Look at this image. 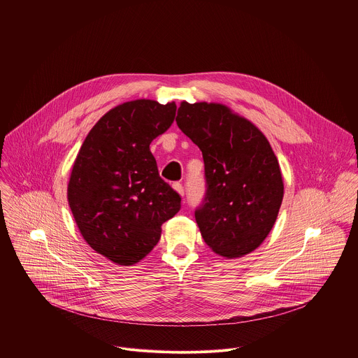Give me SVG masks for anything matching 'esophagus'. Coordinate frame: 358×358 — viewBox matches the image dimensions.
Instances as JSON below:
<instances>
[{
	"instance_id": "obj_1",
	"label": "esophagus",
	"mask_w": 358,
	"mask_h": 358,
	"mask_svg": "<svg viewBox=\"0 0 358 358\" xmlns=\"http://www.w3.org/2000/svg\"><path fill=\"white\" fill-rule=\"evenodd\" d=\"M173 188H174L181 196L184 195V187H182L180 182H174V184H173Z\"/></svg>"
}]
</instances>
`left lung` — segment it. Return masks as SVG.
I'll return each mask as SVG.
<instances>
[{"instance_id": "left-lung-1", "label": "left lung", "mask_w": 358, "mask_h": 358, "mask_svg": "<svg viewBox=\"0 0 358 358\" xmlns=\"http://www.w3.org/2000/svg\"><path fill=\"white\" fill-rule=\"evenodd\" d=\"M177 126L202 151L207 192L195 210L206 243L241 258L269 235L283 199V180L264 133L220 103L181 101Z\"/></svg>"}]
</instances>
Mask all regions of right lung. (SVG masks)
Wrapping results in <instances>:
<instances>
[{
  "label": "right lung",
  "instance_id": "add662e5",
  "mask_svg": "<svg viewBox=\"0 0 358 358\" xmlns=\"http://www.w3.org/2000/svg\"><path fill=\"white\" fill-rule=\"evenodd\" d=\"M176 110L174 101L150 99L116 106L92 127L73 163L68 202L75 222L89 246L117 265L141 261L181 208L150 151Z\"/></svg>",
  "mask_w": 358,
  "mask_h": 358
}]
</instances>
